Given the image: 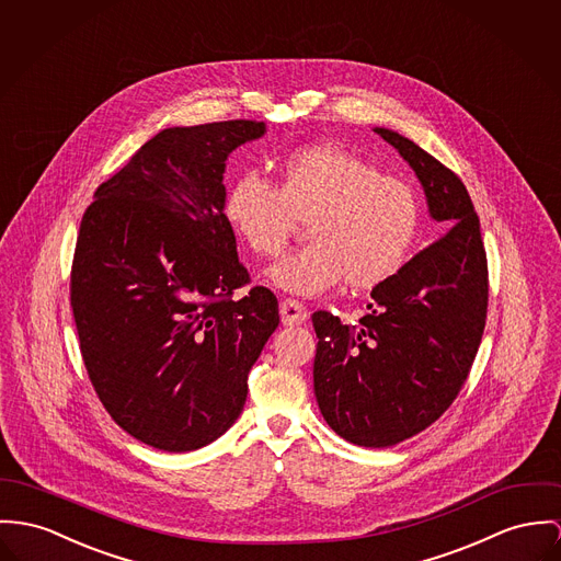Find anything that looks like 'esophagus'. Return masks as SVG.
Returning <instances> with one entry per match:
<instances>
[{"mask_svg":"<svg viewBox=\"0 0 561 561\" xmlns=\"http://www.w3.org/2000/svg\"><path fill=\"white\" fill-rule=\"evenodd\" d=\"M279 316L282 322L286 327H295V324H302L307 320V307L302 302L295 301V299H284L279 302Z\"/></svg>","mask_w":561,"mask_h":561,"instance_id":"esophagus-1","label":"esophagus"}]
</instances>
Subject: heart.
Here are the masks:
<instances>
[{
    "instance_id": "1",
    "label": "heart",
    "mask_w": 561,
    "mask_h": 561,
    "mask_svg": "<svg viewBox=\"0 0 561 561\" xmlns=\"http://www.w3.org/2000/svg\"><path fill=\"white\" fill-rule=\"evenodd\" d=\"M224 219L256 256L284 250L297 221L307 245L275 260V288L316 297L345 279L365 290L390 279L410 256L421 228L416 190L354 151L318 142L275 162V185L239 176L224 201Z\"/></svg>"
}]
</instances>
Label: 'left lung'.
Listing matches in <instances>:
<instances>
[{"mask_svg": "<svg viewBox=\"0 0 561 561\" xmlns=\"http://www.w3.org/2000/svg\"><path fill=\"white\" fill-rule=\"evenodd\" d=\"M421 181L444 232L371 290L358 324L311 316L318 347L313 390L337 435L356 446H394L435 423L463 387L486 318V256L461 179L414 140L374 128Z\"/></svg>", "mask_w": 561, "mask_h": 561, "instance_id": "1", "label": "left lung"}]
</instances>
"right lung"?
<instances>
[{"label":"right lung","mask_w":561,"mask_h":561,"mask_svg":"<svg viewBox=\"0 0 561 561\" xmlns=\"http://www.w3.org/2000/svg\"><path fill=\"white\" fill-rule=\"evenodd\" d=\"M260 122L174 126L95 190L70 301L89 380L113 421L167 453L211 444L239 419L248 374L279 324L224 219L228 156Z\"/></svg>","instance_id":"add662e5"}]
</instances>
